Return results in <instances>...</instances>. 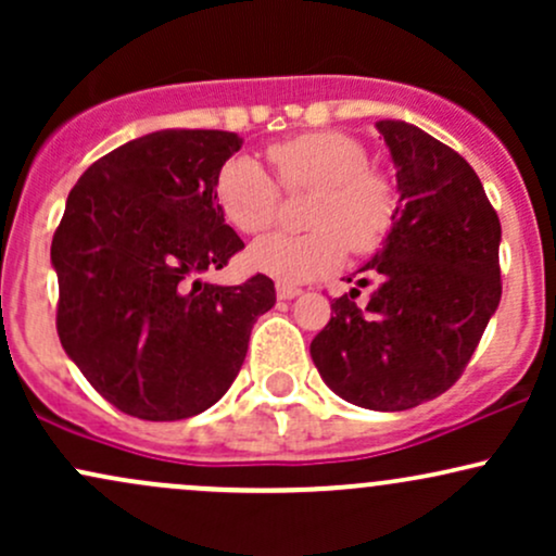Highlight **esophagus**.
Masks as SVG:
<instances>
[{"label":"esophagus","instance_id":"34e87169","mask_svg":"<svg viewBox=\"0 0 556 556\" xmlns=\"http://www.w3.org/2000/svg\"><path fill=\"white\" fill-rule=\"evenodd\" d=\"M300 295V287H292V285H277V298L279 300H292Z\"/></svg>","mask_w":556,"mask_h":556}]
</instances>
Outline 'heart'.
Instances as JSON below:
<instances>
[{
  "label": "heart",
  "mask_w": 556,
  "mask_h": 556,
  "mask_svg": "<svg viewBox=\"0 0 556 556\" xmlns=\"http://www.w3.org/2000/svg\"><path fill=\"white\" fill-rule=\"evenodd\" d=\"M274 177L256 159L232 156L216 177V201L238 232L256 235L274 225L279 184L285 193H314L303 235H266L248 248L253 271L300 285L342 264L344 251L368 256L384 245L400 214V188L392 175L368 164L363 140L340 130L303 132L266 151Z\"/></svg>",
  "instance_id": "b5f03b06"
}]
</instances>
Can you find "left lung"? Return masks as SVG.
Returning <instances> with one entry per match:
<instances>
[{
    "label": "left lung",
    "instance_id": "left-lung-1",
    "mask_svg": "<svg viewBox=\"0 0 556 556\" xmlns=\"http://www.w3.org/2000/svg\"><path fill=\"white\" fill-rule=\"evenodd\" d=\"M397 167L400 214L363 266L366 306L331 300L311 358L331 392L368 410H407L460 379L502 298L500 216L465 159L416 125L376 123ZM353 282V279H348Z\"/></svg>",
    "mask_w": 556,
    "mask_h": 556
}]
</instances>
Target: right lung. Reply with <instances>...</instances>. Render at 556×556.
I'll return each instance as SVG.
<instances>
[{
    "mask_svg": "<svg viewBox=\"0 0 556 556\" xmlns=\"http://www.w3.org/2000/svg\"><path fill=\"white\" fill-rule=\"evenodd\" d=\"M242 140L159 130L93 162L52 240L56 334L83 376L132 418L182 420L222 400L251 329L277 303L266 274L203 282L245 248L216 201Z\"/></svg>",
    "mask_w": 556,
    "mask_h": 556,
    "instance_id": "right-lung-1",
    "label": "right lung"
}]
</instances>
